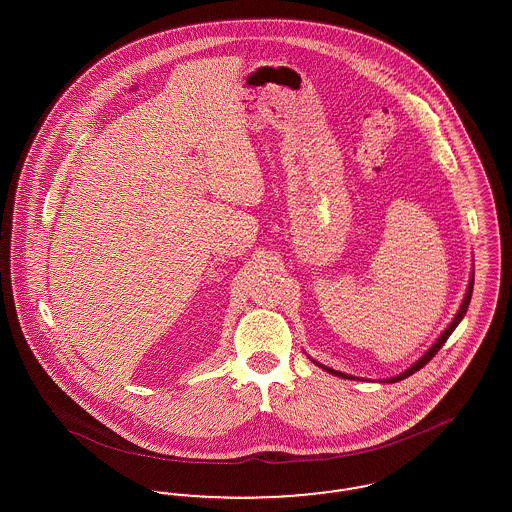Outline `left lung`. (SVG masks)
I'll return each mask as SVG.
<instances>
[{
    "label": "left lung",
    "instance_id": "1",
    "mask_svg": "<svg viewBox=\"0 0 512 512\" xmlns=\"http://www.w3.org/2000/svg\"><path fill=\"white\" fill-rule=\"evenodd\" d=\"M472 288H474V274H472V278H470V282H468V288H466V295H464L463 299V305H461V309H459V313L455 315V318H453V322L445 328V332L439 336L438 340H436V343L414 363V365L409 366L405 372H401V374H397V376H393V378H386L384 382H390V384H393V382H399V380H405L407 376H411V374H414V372H418L420 368L424 365H428L430 361H432V357L438 353L439 349L443 347V343L447 341V338L453 334V330L459 326V322L463 320L464 315H466V309H468V305H470V297H472ZM315 365L320 366V368H324L326 372H330V374H334V376H340V378H345V380H357L355 376H351V374H343V372H340V370H334V368H328V366L320 365V363H317V361H313Z\"/></svg>",
    "mask_w": 512,
    "mask_h": 512
}]
</instances>
